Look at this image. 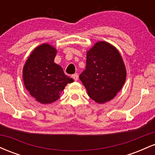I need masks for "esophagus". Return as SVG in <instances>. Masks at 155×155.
Wrapping results in <instances>:
<instances>
[{
	"label": "esophagus",
	"mask_w": 155,
	"mask_h": 155,
	"mask_svg": "<svg viewBox=\"0 0 155 155\" xmlns=\"http://www.w3.org/2000/svg\"><path fill=\"white\" fill-rule=\"evenodd\" d=\"M71 77L74 79V81H77L78 79H79V76H78L77 74H74L71 76Z\"/></svg>",
	"instance_id": "34e87169"
}]
</instances>
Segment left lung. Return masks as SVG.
<instances>
[{
	"label": "left lung",
	"instance_id": "8db88e82",
	"mask_svg": "<svg viewBox=\"0 0 155 155\" xmlns=\"http://www.w3.org/2000/svg\"><path fill=\"white\" fill-rule=\"evenodd\" d=\"M79 79L95 102L104 104L113 99L126 79L123 60L116 48L104 41L96 43L87 53L86 68Z\"/></svg>",
	"mask_w": 155,
	"mask_h": 155
}]
</instances>
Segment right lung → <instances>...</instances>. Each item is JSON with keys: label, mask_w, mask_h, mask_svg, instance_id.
<instances>
[{"label": "right lung", "mask_w": 155, "mask_h": 155, "mask_svg": "<svg viewBox=\"0 0 155 155\" xmlns=\"http://www.w3.org/2000/svg\"><path fill=\"white\" fill-rule=\"evenodd\" d=\"M56 53L49 44H42L33 50L23 68L25 86L41 104L56 101L67 84L74 81L64 74L60 65L54 63Z\"/></svg>", "instance_id": "add662e5"}]
</instances>
